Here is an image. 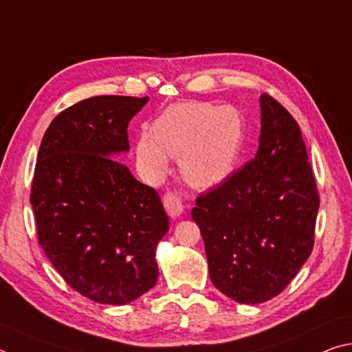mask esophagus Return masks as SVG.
<instances>
[{
    "label": "esophagus",
    "instance_id": "esophagus-1",
    "mask_svg": "<svg viewBox=\"0 0 352 352\" xmlns=\"http://www.w3.org/2000/svg\"><path fill=\"white\" fill-rule=\"evenodd\" d=\"M163 204L166 208V212L169 214L170 219H178L183 214V203L182 198L174 192H168L163 197Z\"/></svg>",
    "mask_w": 352,
    "mask_h": 352
}]
</instances>
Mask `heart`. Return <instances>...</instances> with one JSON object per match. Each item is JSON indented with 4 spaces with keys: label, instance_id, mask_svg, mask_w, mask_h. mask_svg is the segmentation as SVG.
Segmentation results:
<instances>
[{
    "label": "heart",
    "instance_id": "b5f03b06",
    "mask_svg": "<svg viewBox=\"0 0 352 352\" xmlns=\"http://www.w3.org/2000/svg\"><path fill=\"white\" fill-rule=\"evenodd\" d=\"M138 135L137 163L146 177L157 180L168 172L170 157L190 186L206 189L231 174L243 140L239 113L203 101L169 106L154 126Z\"/></svg>",
    "mask_w": 352,
    "mask_h": 352
}]
</instances>
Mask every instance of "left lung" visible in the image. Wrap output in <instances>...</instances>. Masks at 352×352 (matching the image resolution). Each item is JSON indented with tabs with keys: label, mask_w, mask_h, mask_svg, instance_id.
<instances>
[{
	"label": "left lung",
	"mask_w": 352,
	"mask_h": 352,
	"mask_svg": "<svg viewBox=\"0 0 352 352\" xmlns=\"http://www.w3.org/2000/svg\"><path fill=\"white\" fill-rule=\"evenodd\" d=\"M258 151L197 198L192 219L217 289L245 305L278 296L312 252L320 198L298 123L260 97Z\"/></svg>",
	"instance_id": "left-lung-1"
}]
</instances>
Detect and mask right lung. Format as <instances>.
<instances>
[{
	"label": "right lung",
	"mask_w": 352,
	"mask_h": 352,
	"mask_svg": "<svg viewBox=\"0 0 352 352\" xmlns=\"http://www.w3.org/2000/svg\"><path fill=\"white\" fill-rule=\"evenodd\" d=\"M149 98L101 95L56 115L32 180L38 243L66 283L103 305L137 300L158 278L169 229L157 190L109 158L129 151L127 124Z\"/></svg>",
	"instance_id": "1"
}]
</instances>
